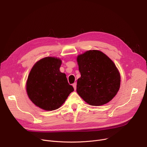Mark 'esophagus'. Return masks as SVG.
Instances as JSON below:
<instances>
[{"mask_svg": "<svg viewBox=\"0 0 147 147\" xmlns=\"http://www.w3.org/2000/svg\"><path fill=\"white\" fill-rule=\"evenodd\" d=\"M76 85H77V84H76V83H73V88H74V90H76Z\"/></svg>", "mask_w": 147, "mask_h": 147, "instance_id": "obj_1", "label": "esophagus"}]
</instances>
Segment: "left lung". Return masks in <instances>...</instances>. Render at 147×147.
<instances>
[{"label": "left lung", "instance_id": "8db88e82", "mask_svg": "<svg viewBox=\"0 0 147 147\" xmlns=\"http://www.w3.org/2000/svg\"><path fill=\"white\" fill-rule=\"evenodd\" d=\"M81 77L76 91L86 103L99 106L109 102L120 87V74L113 61L102 52L90 50L77 57Z\"/></svg>", "mask_w": 147, "mask_h": 147}]
</instances>
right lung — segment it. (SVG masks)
<instances>
[{
  "instance_id": "1",
  "label": "right lung",
  "mask_w": 147,
  "mask_h": 147,
  "mask_svg": "<svg viewBox=\"0 0 147 147\" xmlns=\"http://www.w3.org/2000/svg\"><path fill=\"white\" fill-rule=\"evenodd\" d=\"M61 64L59 58L45 57L36 62L30 71L27 94L32 102L41 109L52 111L59 109L74 91L65 74L59 71Z\"/></svg>"
}]
</instances>
